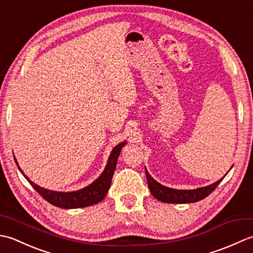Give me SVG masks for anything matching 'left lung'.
I'll list each match as a JSON object with an SVG mask.
<instances>
[{
  "mask_svg": "<svg viewBox=\"0 0 253 253\" xmlns=\"http://www.w3.org/2000/svg\"><path fill=\"white\" fill-rule=\"evenodd\" d=\"M232 169V168H230ZM146 170V176H147V181L149 189L151 191L152 196L158 199L159 201H162L164 203H192V202H198L202 200L206 197H208L210 193H211L215 188L219 185L224 177L227 174H225L224 177L217 181L213 182V184L206 186V187H200L197 188V189H190V190H182V189H174V188H169L161 185L160 182L155 180L153 177L149 174L147 169L144 168ZM228 173V171H227Z\"/></svg>",
  "mask_w": 253,
  "mask_h": 253,
  "instance_id": "1",
  "label": "left lung"
}]
</instances>
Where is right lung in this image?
<instances>
[{
	"instance_id": "add662e5",
	"label": "right lung",
	"mask_w": 253,
	"mask_h": 253,
	"mask_svg": "<svg viewBox=\"0 0 253 253\" xmlns=\"http://www.w3.org/2000/svg\"><path fill=\"white\" fill-rule=\"evenodd\" d=\"M125 144H126V141H123L121 143H118L117 146L114 147V149L112 150L109 160H107V163L105 165V169L103 171H102V174L98 177V178H96L93 182H91L89 186L76 191H67V192L54 191V190H49V189H45L43 187L38 186L25 175L24 171L19 168L17 160H16L15 157L14 159H15L16 164L18 166V169L20 170V173L25 176V178L29 181V184L34 187V189H36V191L39 193L40 196H42V198H43L44 200H46L47 202L57 208L79 209V208L93 206V204L99 203L105 198L107 191L110 189L112 177L116 169L118 157H120L122 149Z\"/></svg>"
}]
</instances>
